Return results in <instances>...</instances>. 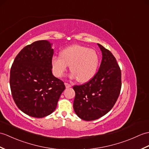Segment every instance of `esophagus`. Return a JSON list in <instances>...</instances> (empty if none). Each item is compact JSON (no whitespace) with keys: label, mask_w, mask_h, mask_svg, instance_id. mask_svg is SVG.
Returning a JSON list of instances; mask_svg holds the SVG:
<instances>
[{"label":"esophagus","mask_w":149,"mask_h":149,"mask_svg":"<svg viewBox=\"0 0 149 149\" xmlns=\"http://www.w3.org/2000/svg\"><path fill=\"white\" fill-rule=\"evenodd\" d=\"M65 86H66V88H70L71 87V84H68V83H67V82H65Z\"/></svg>","instance_id":"obj_1"}]
</instances>
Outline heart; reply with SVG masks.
I'll list each match as a JSON object with an SVG mask.
<instances>
[{"label":"heart","instance_id":"obj_1","mask_svg":"<svg viewBox=\"0 0 149 149\" xmlns=\"http://www.w3.org/2000/svg\"><path fill=\"white\" fill-rule=\"evenodd\" d=\"M60 55L51 59L52 70L57 77L63 75L68 65L72 71L70 77L77 79L79 82H88L94 77L99 64V56L95 50L74 45L62 50Z\"/></svg>","mask_w":149,"mask_h":149}]
</instances>
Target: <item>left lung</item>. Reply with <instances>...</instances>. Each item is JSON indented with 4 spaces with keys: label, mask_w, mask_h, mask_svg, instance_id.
Returning <instances> with one entry per match:
<instances>
[{
    "label": "left lung",
    "mask_w": 149,
    "mask_h": 149,
    "mask_svg": "<svg viewBox=\"0 0 149 149\" xmlns=\"http://www.w3.org/2000/svg\"><path fill=\"white\" fill-rule=\"evenodd\" d=\"M98 45L102 53L98 72L89 82L73 87L74 111L87 121L108 113L115 105L121 89V72L116 58L101 44Z\"/></svg>",
    "instance_id": "1"
}]
</instances>
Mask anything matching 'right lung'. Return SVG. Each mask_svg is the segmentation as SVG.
<instances>
[{
    "label": "right lung",
    "mask_w": 149,
    "mask_h": 149,
    "mask_svg": "<svg viewBox=\"0 0 149 149\" xmlns=\"http://www.w3.org/2000/svg\"><path fill=\"white\" fill-rule=\"evenodd\" d=\"M49 41L38 40L21 50L10 71V88L16 105L31 117L53 113L65 86L52 74L54 50Z\"/></svg>",
    "instance_id": "obj_1"
}]
</instances>
